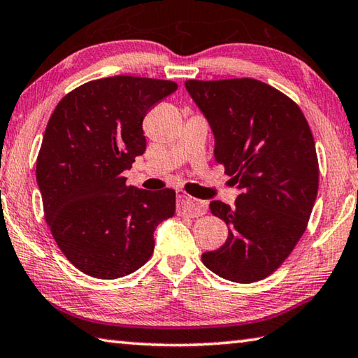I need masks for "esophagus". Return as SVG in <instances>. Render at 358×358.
I'll return each mask as SVG.
<instances>
[{"label":"esophagus","mask_w":358,"mask_h":358,"mask_svg":"<svg viewBox=\"0 0 358 358\" xmlns=\"http://www.w3.org/2000/svg\"><path fill=\"white\" fill-rule=\"evenodd\" d=\"M206 210H208V206L204 201H199V199L192 198L185 193H179L178 195V212L179 215H187V217H199L204 215Z\"/></svg>","instance_id":"34e87169"}]
</instances>
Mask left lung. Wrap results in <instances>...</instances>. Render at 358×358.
Returning a JSON list of instances; mask_svg holds the SVG:
<instances>
[{
    "instance_id": "8db88e82",
    "label": "left lung",
    "mask_w": 358,
    "mask_h": 358,
    "mask_svg": "<svg viewBox=\"0 0 358 358\" xmlns=\"http://www.w3.org/2000/svg\"><path fill=\"white\" fill-rule=\"evenodd\" d=\"M185 90L210 125L215 160L241 192L233 208L209 204L228 239L203 253V264L253 283L278 268L310 220L319 185L310 125L289 97L258 80H189Z\"/></svg>"
}]
</instances>
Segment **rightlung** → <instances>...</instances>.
<instances>
[{
  "label": "right lung",
  "instance_id": "obj_1",
  "mask_svg": "<svg viewBox=\"0 0 358 358\" xmlns=\"http://www.w3.org/2000/svg\"><path fill=\"white\" fill-rule=\"evenodd\" d=\"M178 90L174 81L108 77L78 86L56 105L36 165L56 243L86 275L115 280L144 266L154 231L176 212L171 189L146 192L122 173L146 150L143 119Z\"/></svg>",
  "mask_w": 358,
  "mask_h": 358
}]
</instances>
